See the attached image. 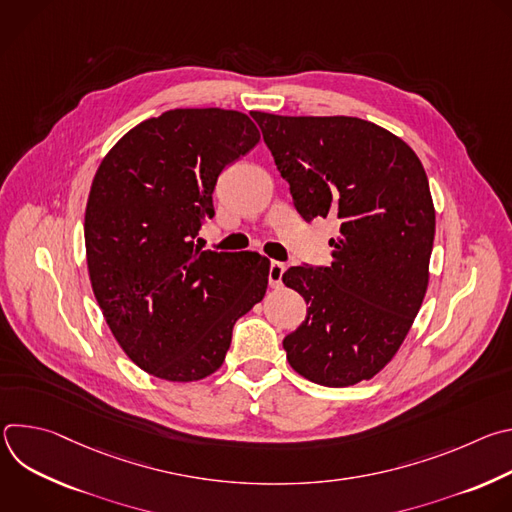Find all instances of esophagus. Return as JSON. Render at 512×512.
<instances>
[{"mask_svg":"<svg viewBox=\"0 0 512 512\" xmlns=\"http://www.w3.org/2000/svg\"><path fill=\"white\" fill-rule=\"evenodd\" d=\"M285 263L281 261H271L269 265V287H279L281 285V277L285 273Z\"/></svg>","mask_w":512,"mask_h":512,"instance_id":"obj_1","label":"esophagus"}]
</instances>
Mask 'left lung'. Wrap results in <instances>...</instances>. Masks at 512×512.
<instances>
[{
  "label": "left lung",
  "instance_id": "left-lung-1",
  "mask_svg": "<svg viewBox=\"0 0 512 512\" xmlns=\"http://www.w3.org/2000/svg\"><path fill=\"white\" fill-rule=\"evenodd\" d=\"M298 212L334 216L330 267H289L308 308L283 338L291 369L324 387L373 379L403 344L429 283L435 208L409 145L358 117L251 111Z\"/></svg>",
  "mask_w": 512,
  "mask_h": 512
}]
</instances>
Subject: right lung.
Masks as SVG:
<instances>
[{"label":"right lung","instance_id":"obj_1","mask_svg":"<svg viewBox=\"0 0 512 512\" xmlns=\"http://www.w3.org/2000/svg\"><path fill=\"white\" fill-rule=\"evenodd\" d=\"M239 111L172 109L129 129L85 210L89 277L123 352L172 383L221 369L235 322L263 300L269 259L194 247L216 178L259 143Z\"/></svg>","mask_w":512,"mask_h":512}]
</instances>
